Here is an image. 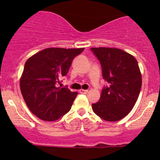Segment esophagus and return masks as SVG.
I'll return each instance as SVG.
<instances>
[{
  "instance_id": "34e87169",
  "label": "esophagus",
  "mask_w": 160,
  "mask_h": 160,
  "mask_svg": "<svg viewBox=\"0 0 160 160\" xmlns=\"http://www.w3.org/2000/svg\"><path fill=\"white\" fill-rule=\"evenodd\" d=\"M80 93H84V94H86V93H88V90L80 89Z\"/></svg>"
}]
</instances>
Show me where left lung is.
Here are the masks:
<instances>
[{"instance_id":"left-lung-1","label":"left lung","mask_w":160,"mask_h":160,"mask_svg":"<svg viewBox=\"0 0 160 160\" xmlns=\"http://www.w3.org/2000/svg\"><path fill=\"white\" fill-rule=\"evenodd\" d=\"M100 60L104 80L100 101L92 104L93 112L107 122L121 120L132 110L139 95L142 74L136 59L117 48H91Z\"/></svg>"}]
</instances>
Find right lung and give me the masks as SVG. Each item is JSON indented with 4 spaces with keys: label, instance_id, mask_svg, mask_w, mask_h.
Listing matches in <instances>:
<instances>
[{
    "label": "right lung",
    "instance_id": "right-lung-1",
    "mask_svg": "<svg viewBox=\"0 0 160 160\" xmlns=\"http://www.w3.org/2000/svg\"><path fill=\"white\" fill-rule=\"evenodd\" d=\"M83 49L47 48L27 59L20 89L29 110L39 119L56 121L70 110L77 92L57 85L67 74L74 57Z\"/></svg>",
    "mask_w": 160,
    "mask_h": 160
}]
</instances>
